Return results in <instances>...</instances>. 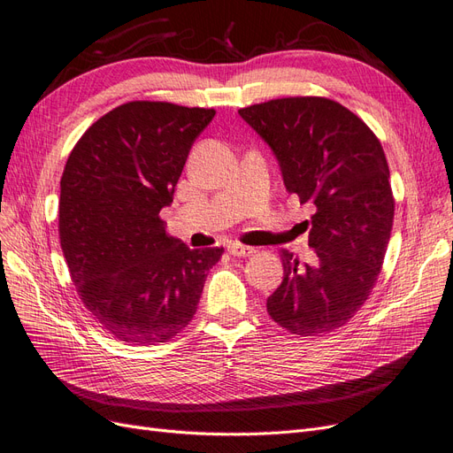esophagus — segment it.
<instances>
[{"instance_id": "1", "label": "esophagus", "mask_w": 453, "mask_h": 453, "mask_svg": "<svg viewBox=\"0 0 453 453\" xmlns=\"http://www.w3.org/2000/svg\"><path fill=\"white\" fill-rule=\"evenodd\" d=\"M227 252L231 256H237V257H249L252 256L256 250L252 247H244V244H239V242H231L227 247Z\"/></svg>"}]
</instances>
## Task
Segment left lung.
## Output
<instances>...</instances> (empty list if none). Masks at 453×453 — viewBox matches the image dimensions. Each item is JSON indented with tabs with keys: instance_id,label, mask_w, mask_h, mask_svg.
Wrapping results in <instances>:
<instances>
[{
	"instance_id": "left-lung-1",
	"label": "left lung",
	"mask_w": 453,
	"mask_h": 453,
	"mask_svg": "<svg viewBox=\"0 0 453 453\" xmlns=\"http://www.w3.org/2000/svg\"><path fill=\"white\" fill-rule=\"evenodd\" d=\"M239 113L273 150L288 193L315 206L317 264L282 249L284 277L267 313L290 334H328L355 317L381 273L395 216L383 148L358 115L325 96L275 98Z\"/></svg>"
}]
</instances>
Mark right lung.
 Here are the masks:
<instances>
[{
	"label": "right lung",
	"mask_w": 453,
	"mask_h": 453,
	"mask_svg": "<svg viewBox=\"0 0 453 453\" xmlns=\"http://www.w3.org/2000/svg\"><path fill=\"white\" fill-rule=\"evenodd\" d=\"M212 108L134 100L77 140L60 178L58 235L83 305L115 338L163 343L196 315L224 249L191 250L159 218Z\"/></svg>",
	"instance_id": "obj_1"
}]
</instances>
